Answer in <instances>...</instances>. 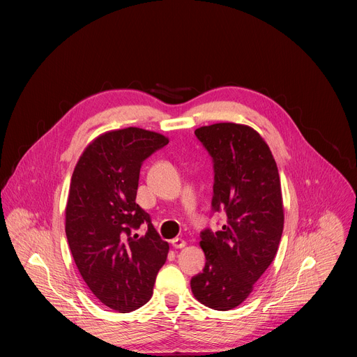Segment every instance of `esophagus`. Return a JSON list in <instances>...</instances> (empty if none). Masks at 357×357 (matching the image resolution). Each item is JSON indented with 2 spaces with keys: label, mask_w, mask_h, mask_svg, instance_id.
Segmentation results:
<instances>
[{
  "label": "esophagus",
  "mask_w": 357,
  "mask_h": 357,
  "mask_svg": "<svg viewBox=\"0 0 357 357\" xmlns=\"http://www.w3.org/2000/svg\"><path fill=\"white\" fill-rule=\"evenodd\" d=\"M171 243H172L174 248H183L186 245V241L183 238H174Z\"/></svg>",
  "instance_id": "1"
}]
</instances>
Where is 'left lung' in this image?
I'll list each match as a JSON object with an SVG mask.
<instances>
[{"instance_id":"8db88e82","label":"left lung","mask_w":357,"mask_h":357,"mask_svg":"<svg viewBox=\"0 0 357 357\" xmlns=\"http://www.w3.org/2000/svg\"><path fill=\"white\" fill-rule=\"evenodd\" d=\"M215 162L212 206L226 225L202 231L206 264L190 281L193 296L216 311L248 298L278 251L284 229L281 181L264 138L250 126L216 123L195 130Z\"/></svg>"}]
</instances>
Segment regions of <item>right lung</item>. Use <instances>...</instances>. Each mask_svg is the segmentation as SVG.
<instances>
[{
    "label": "right lung",
    "instance_id": "1",
    "mask_svg": "<svg viewBox=\"0 0 357 357\" xmlns=\"http://www.w3.org/2000/svg\"><path fill=\"white\" fill-rule=\"evenodd\" d=\"M168 142L138 127L106 131L84 148L72 175L65 230L73 260L94 296L120 314L149 301L167 261L169 244L135 197L142 161Z\"/></svg>",
    "mask_w": 357,
    "mask_h": 357
}]
</instances>
